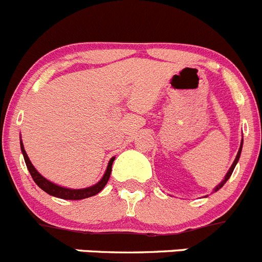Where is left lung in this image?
<instances>
[{"label":"left lung","mask_w":262,"mask_h":262,"mask_svg":"<svg viewBox=\"0 0 262 262\" xmlns=\"http://www.w3.org/2000/svg\"><path fill=\"white\" fill-rule=\"evenodd\" d=\"M242 145H243V141H242ZM241 152H242V146H241V148H239V151H238V155H236V158H235V160H234V163H233V165H231L230 167V169H229V172H227V174L225 176V180L222 181L221 183H220L219 186L216 187V189H214V192L216 191H219L220 189H221L222 186H224L225 185V182H226L227 180H229V178H230V176L233 174V170H234V168H235V165H236V163H238V160H239V158H241Z\"/></svg>","instance_id":"left-lung-1"}]
</instances>
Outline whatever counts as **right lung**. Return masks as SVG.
I'll return each instance as SVG.
<instances>
[{
	"instance_id": "1",
	"label": "right lung",
	"mask_w": 262,
	"mask_h": 262,
	"mask_svg": "<svg viewBox=\"0 0 262 262\" xmlns=\"http://www.w3.org/2000/svg\"><path fill=\"white\" fill-rule=\"evenodd\" d=\"M20 148H21V152H23L24 161H26L27 168H28L29 173H31L32 178H33V181L36 182V185H37L40 189H42L45 192H48L49 195H53V196H55V198H60V199H67V200L86 199V198L94 196L95 194H98L99 191H102V190H103V187L106 186V183L108 182L110 176H111V170H112V163H114V160H115V158H112L111 160H110L108 167H107V170H106V173H104L103 178H102V180L99 181L97 185H94V186H92V187H88V189L71 190V189H66V187L58 186V185H55V183L50 182V181H48L46 178H43L42 176H41L40 173L36 170V168L32 165L31 160H29L26 150H24L21 141H20Z\"/></svg>"
}]
</instances>
